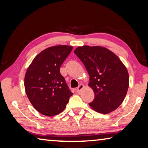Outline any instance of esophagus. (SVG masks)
Returning a JSON list of instances; mask_svg holds the SVG:
<instances>
[{
  "label": "esophagus",
  "instance_id": "obj_1",
  "mask_svg": "<svg viewBox=\"0 0 148 148\" xmlns=\"http://www.w3.org/2000/svg\"><path fill=\"white\" fill-rule=\"evenodd\" d=\"M84 86L83 84H80L79 86H78V87H77V88L76 89V91H77V92H78V93H79V92H81L82 90L84 89Z\"/></svg>",
  "mask_w": 148,
  "mask_h": 148
}]
</instances>
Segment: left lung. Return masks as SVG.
<instances>
[{"mask_svg":"<svg viewBox=\"0 0 148 148\" xmlns=\"http://www.w3.org/2000/svg\"><path fill=\"white\" fill-rule=\"evenodd\" d=\"M74 53L89 75L88 86L95 94L89 106L103 114L116 110L124 101L129 88L126 66L114 52L102 46H79Z\"/></svg>","mask_w":148,"mask_h":148,"instance_id":"obj_1","label":"left lung"}]
</instances>
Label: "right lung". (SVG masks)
Returning a JSON list of instances; mask_svg holds the SVG:
<instances>
[{
    "label": "right lung",
    "instance_id": "add662e5",
    "mask_svg": "<svg viewBox=\"0 0 148 148\" xmlns=\"http://www.w3.org/2000/svg\"><path fill=\"white\" fill-rule=\"evenodd\" d=\"M72 48L66 45L47 47L34 57L27 70L24 85L27 97L44 116L61 113L73 95L60 73V67Z\"/></svg>",
    "mask_w": 148,
    "mask_h": 148
}]
</instances>
